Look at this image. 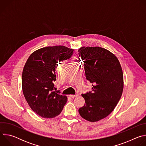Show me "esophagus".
I'll return each mask as SVG.
<instances>
[{"label":"esophagus","mask_w":146,"mask_h":146,"mask_svg":"<svg viewBox=\"0 0 146 146\" xmlns=\"http://www.w3.org/2000/svg\"><path fill=\"white\" fill-rule=\"evenodd\" d=\"M78 95V94H76V95H69V96H70V97H71V98H75V97H76V96H77Z\"/></svg>","instance_id":"34e87169"}]
</instances>
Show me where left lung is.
<instances>
[{
    "label": "left lung",
    "mask_w": 146,
    "mask_h": 146,
    "mask_svg": "<svg viewBox=\"0 0 146 146\" xmlns=\"http://www.w3.org/2000/svg\"><path fill=\"white\" fill-rule=\"evenodd\" d=\"M78 55L86 78L92 84V91L81 94L85 104L78 112L84 119L96 122L108 116L121 97L123 88L122 68L117 58L102 47H82Z\"/></svg>",
    "instance_id": "1"
}]
</instances>
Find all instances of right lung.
<instances>
[{
	"label": "right lung",
	"mask_w": 146,
	"mask_h": 146,
	"mask_svg": "<svg viewBox=\"0 0 146 146\" xmlns=\"http://www.w3.org/2000/svg\"><path fill=\"white\" fill-rule=\"evenodd\" d=\"M73 50L64 46L40 48L28 58L22 75V88L31 109L43 118L58 115L68 100L55 91V69L58 63L69 59Z\"/></svg>",
	"instance_id": "obj_1"
}]
</instances>
